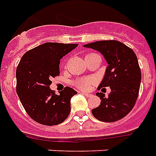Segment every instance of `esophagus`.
<instances>
[{"label":"esophagus","instance_id":"obj_1","mask_svg":"<svg viewBox=\"0 0 156 156\" xmlns=\"http://www.w3.org/2000/svg\"><path fill=\"white\" fill-rule=\"evenodd\" d=\"M82 94L85 96L86 98H90L91 96H92V94H89V93H82Z\"/></svg>","mask_w":156,"mask_h":156}]
</instances>
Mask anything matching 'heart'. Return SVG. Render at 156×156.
Masks as SVG:
<instances>
[{
    "label": "heart",
    "instance_id": "1",
    "mask_svg": "<svg viewBox=\"0 0 156 156\" xmlns=\"http://www.w3.org/2000/svg\"><path fill=\"white\" fill-rule=\"evenodd\" d=\"M89 55L92 54H88L86 56H88ZM92 84V80L90 79H80L78 80L76 82V86L77 88L81 89V90L87 91L90 88V86Z\"/></svg>",
    "mask_w": 156,
    "mask_h": 156
}]
</instances>
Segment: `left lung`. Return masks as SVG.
<instances>
[{
	"label": "left lung",
	"instance_id": "8db88e82",
	"mask_svg": "<svg viewBox=\"0 0 156 156\" xmlns=\"http://www.w3.org/2000/svg\"><path fill=\"white\" fill-rule=\"evenodd\" d=\"M84 47L101 52L109 64L98 89L109 87L111 92L108 97L102 93L96 94L101 101L92 109V113L105 122L120 120L131 111L139 96L141 70L136 55L131 48L116 40L98 41Z\"/></svg>",
	"mask_w": 156,
	"mask_h": 156
}]
</instances>
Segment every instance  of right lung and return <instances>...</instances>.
I'll use <instances>...</instances> for the list:
<instances>
[{"label": "right lung", "mask_w": 156, "mask_h": 156, "mask_svg": "<svg viewBox=\"0 0 156 156\" xmlns=\"http://www.w3.org/2000/svg\"><path fill=\"white\" fill-rule=\"evenodd\" d=\"M77 46L43 43L26 52L17 65V95L28 115L42 125H58L70 113L71 98L76 91L65 87L57 95L50 85L52 77L59 75L61 58Z\"/></svg>", "instance_id": "1"}]
</instances>
